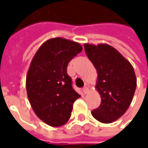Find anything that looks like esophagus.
Segmentation results:
<instances>
[{
    "mask_svg": "<svg viewBox=\"0 0 148 148\" xmlns=\"http://www.w3.org/2000/svg\"><path fill=\"white\" fill-rule=\"evenodd\" d=\"M82 91H83V92H84L85 94H86V93H87V92H88V87H87V86H85V87H83Z\"/></svg>",
    "mask_w": 148,
    "mask_h": 148,
    "instance_id": "esophagus-1",
    "label": "esophagus"
}]
</instances>
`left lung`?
<instances>
[{
  "label": "left lung",
  "mask_w": 148,
  "mask_h": 148,
  "mask_svg": "<svg viewBox=\"0 0 148 148\" xmlns=\"http://www.w3.org/2000/svg\"><path fill=\"white\" fill-rule=\"evenodd\" d=\"M98 72L96 88L101 103L92 111L95 119L110 123L121 117L132 102L136 88L133 67L115 48L108 45H84Z\"/></svg>",
  "instance_id": "8db88e82"
}]
</instances>
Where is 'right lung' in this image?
Segmentation results:
<instances>
[{"instance_id": "right-lung-1", "label": "right lung", "mask_w": 148, "mask_h": 148, "mask_svg": "<svg viewBox=\"0 0 148 148\" xmlns=\"http://www.w3.org/2000/svg\"><path fill=\"white\" fill-rule=\"evenodd\" d=\"M79 44L62 38L46 41L35 54L26 76V91L36 115L52 127L65 124L80 97L67 73L69 62L80 53Z\"/></svg>"}]
</instances>
